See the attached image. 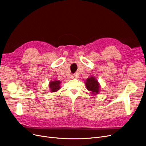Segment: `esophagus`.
I'll list each match as a JSON object with an SVG mask.
<instances>
[{"label":"esophagus","mask_w":146,"mask_h":146,"mask_svg":"<svg viewBox=\"0 0 146 146\" xmlns=\"http://www.w3.org/2000/svg\"><path fill=\"white\" fill-rule=\"evenodd\" d=\"M72 79H77L78 78V76L76 74H73L72 75Z\"/></svg>","instance_id":"34e87169"}]
</instances>
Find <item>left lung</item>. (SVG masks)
<instances>
[{
	"label": "left lung",
	"instance_id": "left-lung-1",
	"mask_svg": "<svg viewBox=\"0 0 146 146\" xmlns=\"http://www.w3.org/2000/svg\"><path fill=\"white\" fill-rule=\"evenodd\" d=\"M87 89L90 92V93L96 95L100 92V84L95 76H90L85 82Z\"/></svg>",
	"mask_w": 146,
	"mask_h": 146
}]
</instances>
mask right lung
Wrapping results in <instances>:
<instances>
[{
    "label": "right lung",
    "mask_w": 146,
    "mask_h": 146,
    "mask_svg": "<svg viewBox=\"0 0 146 146\" xmlns=\"http://www.w3.org/2000/svg\"><path fill=\"white\" fill-rule=\"evenodd\" d=\"M60 84L61 81L57 80H53L50 81L48 85V87L50 88L51 92H56L60 88Z\"/></svg>",
    "instance_id": "add662e5"
}]
</instances>
